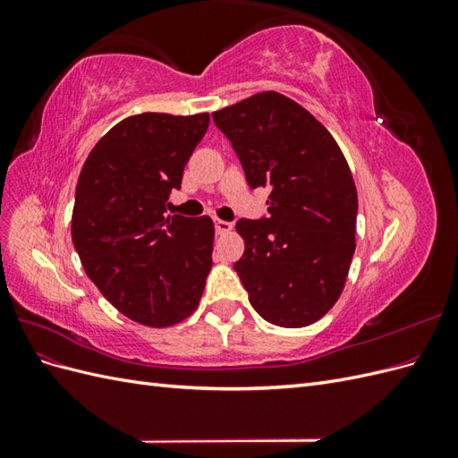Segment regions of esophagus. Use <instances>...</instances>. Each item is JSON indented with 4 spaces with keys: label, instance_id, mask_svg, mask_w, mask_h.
<instances>
[{
    "label": "esophagus",
    "instance_id": "obj_1",
    "mask_svg": "<svg viewBox=\"0 0 458 458\" xmlns=\"http://www.w3.org/2000/svg\"><path fill=\"white\" fill-rule=\"evenodd\" d=\"M231 229H233V224H229V221H224V219H216V233H217V234L229 233Z\"/></svg>",
    "mask_w": 458,
    "mask_h": 458
}]
</instances>
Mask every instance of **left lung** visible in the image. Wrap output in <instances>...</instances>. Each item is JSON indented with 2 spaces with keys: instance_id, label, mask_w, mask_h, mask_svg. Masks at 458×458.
Instances as JSON below:
<instances>
[{
  "instance_id": "obj_1",
  "label": "left lung",
  "mask_w": 458,
  "mask_h": 458,
  "mask_svg": "<svg viewBox=\"0 0 458 458\" xmlns=\"http://www.w3.org/2000/svg\"><path fill=\"white\" fill-rule=\"evenodd\" d=\"M252 189L269 187V217L239 219L234 271L252 308L286 328L318 321L338 301L355 252L357 191L335 137L306 108L261 91L216 110Z\"/></svg>"
}]
</instances>
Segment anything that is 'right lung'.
<instances>
[{
  "label": "right lung",
  "mask_w": 458,
  "mask_h": 458,
  "mask_svg": "<svg viewBox=\"0 0 458 458\" xmlns=\"http://www.w3.org/2000/svg\"><path fill=\"white\" fill-rule=\"evenodd\" d=\"M208 123V113L123 118L78 177L71 231L81 266L120 313L145 327L187 318L212 269L214 221L165 216Z\"/></svg>",
  "instance_id": "1"
}]
</instances>
